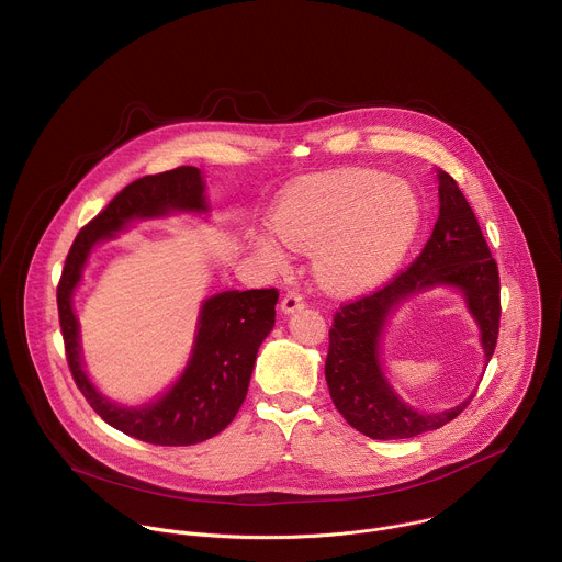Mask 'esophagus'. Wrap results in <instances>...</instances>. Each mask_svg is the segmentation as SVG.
I'll return each instance as SVG.
<instances>
[{"mask_svg": "<svg viewBox=\"0 0 562 562\" xmlns=\"http://www.w3.org/2000/svg\"><path fill=\"white\" fill-rule=\"evenodd\" d=\"M304 295L300 293V291H289L284 297H282V304H280V308H282V313H295L297 308H304Z\"/></svg>", "mask_w": 562, "mask_h": 562, "instance_id": "34e87169", "label": "esophagus"}]
</instances>
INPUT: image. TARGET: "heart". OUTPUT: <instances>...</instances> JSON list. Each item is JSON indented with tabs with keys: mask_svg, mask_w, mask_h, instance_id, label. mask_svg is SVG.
<instances>
[{
	"mask_svg": "<svg viewBox=\"0 0 562 562\" xmlns=\"http://www.w3.org/2000/svg\"><path fill=\"white\" fill-rule=\"evenodd\" d=\"M420 227L416 190L374 170L324 175L300 186L276 214V232L297 251H315V273L333 291L376 284L407 254ZM273 269L286 254L273 238L258 240Z\"/></svg>",
	"mask_w": 562,
	"mask_h": 562,
	"instance_id": "1",
	"label": "heart"
}]
</instances>
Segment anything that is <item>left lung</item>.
<instances>
[{"label":"left lung","instance_id":"8db88e82","mask_svg":"<svg viewBox=\"0 0 562 562\" xmlns=\"http://www.w3.org/2000/svg\"><path fill=\"white\" fill-rule=\"evenodd\" d=\"M438 181L440 216L420 256L387 284L341 304L333 315L326 357L330 398L346 423L372 440H405L436 431L471 403L469 398L453 409L423 414L394 394L383 376L379 348L387 315L401 300L438 284L456 286L482 328L486 361L497 346L502 317L497 262L456 179L440 170Z\"/></svg>","mask_w":562,"mask_h":562}]
</instances>
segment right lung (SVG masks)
Wrapping results in <instances>:
<instances>
[{
	"label": "right lung",
	"instance_id": "obj_1",
	"mask_svg": "<svg viewBox=\"0 0 562 562\" xmlns=\"http://www.w3.org/2000/svg\"><path fill=\"white\" fill-rule=\"evenodd\" d=\"M170 210H205L201 170L179 166L146 175L122 188L109 205L74 238L56 286L58 324L76 387L113 429L159 447H190L221 434L238 414L262 339L276 324L278 289L225 291L205 300L190 363L157 403L124 409L102 398L80 366L78 322L71 293L93 243L113 236L131 218L161 216Z\"/></svg>",
	"mask_w": 562,
	"mask_h": 562
}]
</instances>
